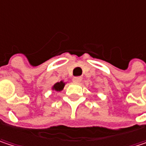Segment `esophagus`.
<instances>
[{"instance_id": "esophagus-1", "label": "esophagus", "mask_w": 146, "mask_h": 146, "mask_svg": "<svg viewBox=\"0 0 146 146\" xmlns=\"http://www.w3.org/2000/svg\"><path fill=\"white\" fill-rule=\"evenodd\" d=\"M81 80H82V78H81V77H80V76H77V77H74V78L72 79L73 82H75V83H80V82L81 81Z\"/></svg>"}]
</instances>
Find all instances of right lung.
I'll return each mask as SVG.
<instances>
[{"mask_svg":"<svg viewBox=\"0 0 146 146\" xmlns=\"http://www.w3.org/2000/svg\"><path fill=\"white\" fill-rule=\"evenodd\" d=\"M66 83L61 80L60 82H57L53 86H52V90H56V91H61L63 89H64V86H65Z\"/></svg>","mask_w":146,"mask_h":146,"instance_id":"add662e5","label":"right lung"}]
</instances>
